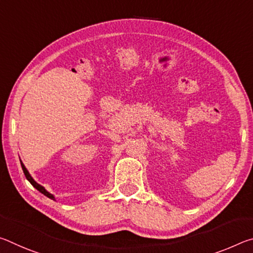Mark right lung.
<instances>
[{
  "label": "right lung",
  "mask_w": 253,
  "mask_h": 253,
  "mask_svg": "<svg viewBox=\"0 0 253 253\" xmlns=\"http://www.w3.org/2000/svg\"><path fill=\"white\" fill-rule=\"evenodd\" d=\"M20 162H21V161H20ZM21 166H22L23 173H24V175H25V177H27V179H28V181H29L30 183H31V184H32V185H33L34 187H36L38 191H39V192H41V193H42V194H44L45 196H48V198H49V199H51V200H54V196H53L52 194H51V193H49V192H48V191H46V190H45V188H44L43 186H41V185H40V184H38V183H37L36 181H34V179L32 178V176H31V175H30V173L28 172V169H25V166H24V164H23V163H22V162H21Z\"/></svg>",
  "instance_id": "obj_1"
}]
</instances>
